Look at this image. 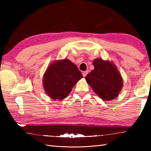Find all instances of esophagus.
I'll return each mask as SVG.
<instances>
[{
    "instance_id": "esophagus-1",
    "label": "esophagus",
    "mask_w": 151,
    "mask_h": 151,
    "mask_svg": "<svg viewBox=\"0 0 151 151\" xmlns=\"http://www.w3.org/2000/svg\"><path fill=\"white\" fill-rule=\"evenodd\" d=\"M88 74V71L87 70V71H84L83 72V76H84V77H86V75Z\"/></svg>"
}]
</instances>
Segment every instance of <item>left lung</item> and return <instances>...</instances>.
I'll return each instance as SVG.
<instances>
[{
  "mask_svg": "<svg viewBox=\"0 0 151 151\" xmlns=\"http://www.w3.org/2000/svg\"><path fill=\"white\" fill-rule=\"evenodd\" d=\"M94 69L85 77L94 92L104 101H111L118 96L123 88V79L111 61L96 58Z\"/></svg>",
  "mask_w": 151,
  "mask_h": 151,
  "instance_id": "left-lung-1",
  "label": "left lung"
}]
</instances>
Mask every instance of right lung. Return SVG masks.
Returning <instances> with one entry per match:
<instances>
[{"mask_svg":"<svg viewBox=\"0 0 151 151\" xmlns=\"http://www.w3.org/2000/svg\"><path fill=\"white\" fill-rule=\"evenodd\" d=\"M44 89L48 96L58 101L65 98L83 76L78 68L68 59L58 60L48 66L43 76Z\"/></svg>","mask_w":151,"mask_h":151,"instance_id":"obj_1","label":"right lung"}]
</instances>
